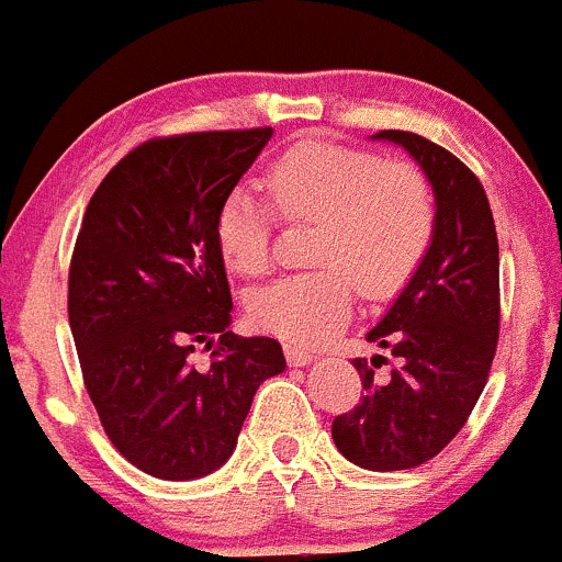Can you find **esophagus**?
Returning <instances> with one entry per match:
<instances>
[{
	"label": "esophagus",
	"mask_w": 562,
	"mask_h": 562,
	"mask_svg": "<svg viewBox=\"0 0 562 562\" xmlns=\"http://www.w3.org/2000/svg\"><path fill=\"white\" fill-rule=\"evenodd\" d=\"M283 355H286V362H289V366H308V362H314V360H316V357L311 355V351L297 349V346H292V344L283 346Z\"/></svg>",
	"instance_id": "34e87169"
}]
</instances>
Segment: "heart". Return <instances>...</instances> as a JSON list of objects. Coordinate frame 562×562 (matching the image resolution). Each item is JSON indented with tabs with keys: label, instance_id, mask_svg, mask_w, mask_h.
<instances>
[{
	"label": "heart",
	"instance_id": "b5f03b06",
	"mask_svg": "<svg viewBox=\"0 0 562 562\" xmlns=\"http://www.w3.org/2000/svg\"><path fill=\"white\" fill-rule=\"evenodd\" d=\"M270 202L289 222H316L314 273L283 276L248 297V322L294 346H319L351 314L355 283L370 300L406 286L436 235V200L411 161L366 148L303 140L265 172ZM273 211L248 189L218 205L213 238L238 276H262L270 262Z\"/></svg>",
	"mask_w": 562,
	"mask_h": 562
}]
</instances>
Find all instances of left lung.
<instances>
[{
	"instance_id": "8db88e82",
	"label": "left lung",
	"mask_w": 562,
	"mask_h": 562,
	"mask_svg": "<svg viewBox=\"0 0 562 562\" xmlns=\"http://www.w3.org/2000/svg\"><path fill=\"white\" fill-rule=\"evenodd\" d=\"M436 192V235L414 279L368 333L390 351L351 366L362 397L333 419L338 452L368 471H408L462 430L487 384L501 329L495 218L479 178L447 148L414 132L384 130ZM390 364L386 374L378 370Z\"/></svg>"
}]
</instances>
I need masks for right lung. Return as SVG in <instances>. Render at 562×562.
Returning <instances> with one entry per match:
<instances>
[{
    "instance_id": "right-lung-1",
    "label": "right lung",
    "mask_w": 562,
    "mask_h": 562,
    "mask_svg": "<svg viewBox=\"0 0 562 562\" xmlns=\"http://www.w3.org/2000/svg\"><path fill=\"white\" fill-rule=\"evenodd\" d=\"M270 135L146 140L102 178L75 240L67 311L86 392L110 443L165 482L222 468L259 384L286 368L279 340L227 329L233 294L213 238L218 205ZM200 342L205 369L191 362Z\"/></svg>"
}]
</instances>
